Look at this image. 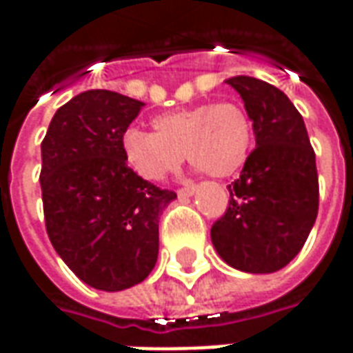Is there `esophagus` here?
<instances>
[{"label":"esophagus","mask_w":353,"mask_h":353,"mask_svg":"<svg viewBox=\"0 0 353 353\" xmlns=\"http://www.w3.org/2000/svg\"><path fill=\"white\" fill-rule=\"evenodd\" d=\"M194 191H196V185L187 183L185 187H181V189H177V196H179V199H185V196H192V194H194Z\"/></svg>","instance_id":"34e87169"}]
</instances>
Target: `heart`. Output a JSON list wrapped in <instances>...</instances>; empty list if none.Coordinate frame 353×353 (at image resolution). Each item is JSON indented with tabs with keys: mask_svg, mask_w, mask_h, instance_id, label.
<instances>
[{
	"mask_svg": "<svg viewBox=\"0 0 353 353\" xmlns=\"http://www.w3.org/2000/svg\"><path fill=\"white\" fill-rule=\"evenodd\" d=\"M153 134L128 128L121 138L124 162L147 181H164L183 161L215 177L242 168L253 143V124L240 103L217 101L154 117Z\"/></svg>",
	"mask_w": 353,
	"mask_h": 353,
	"instance_id": "b5f03b06",
	"label": "heart"
}]
</instances>
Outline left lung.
Segmentation results:
<instances>
[{
  "instance_id": "1",
  "label": "left lung",
  "mask_w": 353,
  "mask_h": 353,
  "mask_svg": "<svg viewBox=\"0 0 353 353\" xmlns=\"http://www.w3.org/2000/svg\"><path fill=\"white\" fill-rule=\"evenodd\" d=\"M227 83L244 100L257 147L229 185L212 242L238 270L276 272L301 252L318 217L316 153L303 115L280 88L245 75Z\"/></svg>"
}]
</instances>
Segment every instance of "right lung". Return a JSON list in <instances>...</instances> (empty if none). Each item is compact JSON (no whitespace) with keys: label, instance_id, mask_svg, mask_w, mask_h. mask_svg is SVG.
Returning a JSON list of instances; mask_svg holds the SVG:
<instances>
[{"label":"right lung","instance_id":"right-lung-1","mask_svg":"<svg viewBox=\"0 0 353 353\" xmlns=\"http://www.w3.org/2000/svg\"><path fill=\"white\" fill-rule=\"evenodd\" d=\"M145 103L87 90L58 109L41 141V194L50 244L101 291L143 281L159 255V217L177 194L124 162L121 138Z\"/></svg>","mask_w":353,"mask_h":353}]
</instances>
